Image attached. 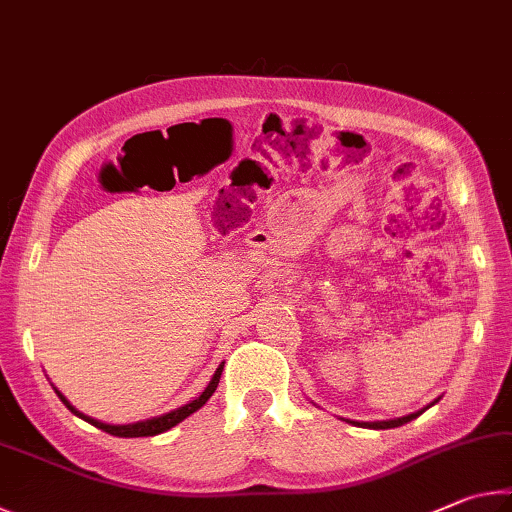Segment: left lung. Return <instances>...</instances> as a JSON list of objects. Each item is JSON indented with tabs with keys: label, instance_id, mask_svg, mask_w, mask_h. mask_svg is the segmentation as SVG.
Here are the masks:
<instances>
[{
	"label": "left lung",
	"instance_id": "obj_1",
	"mask_svg": "<svg viewBox=\"0 0 512 512\" xmlns=\"http://www.w3.org/2000/svg\"><path fill=\"white\" fill-rule=\"evenodd\" d=\"M438 402V400H436ZM431 406V404H429ZM427 406V409H429ZM424 413V409L422 411H415V413H411V415H404V418H397V420H384V422H354V424H359V427H366V429H393V427H402V424H406V422H411L413 418H418V415H422Z\"/></svg>",
	"mask_w": 512,
	"mask_h": 512
}]
</instances>
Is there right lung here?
<instances>
[{"mask_svg":"<svg viewBox=\"0 0 512 512\" xmlns=\"http://www.w3.org/2000/svg\"><path fill=\"white\" fill-rule=\"evenodd\" d=\"M221 372H223V363H221L219 368H216L212 381H210V384H207L205 391L196 397V400H192V402L185 404V406H180V409H176V411L164 413V415H160V418L144 420V422H135V424H103V422H99V420L88 418V415H83V413L76 411L74 406L65 400L63 393H58L56 388H54V391L58 393V397H60V400H63V404L67 406L69 411H72L74 415H79V418H83L85 422H90L92 427H97V429H101V431L110 433V436H119V438H144V436H158V433H162V431H169L171 427H176L178 422H183V420L189 418V415H192L194 411L201 409V406H203L207 400H210L212 393L216 391V386H219Z\"/></svg>","mask_w":512,"mask_h":512,"instance_id":"add662e5","label":"right lung"}]
</instances>
